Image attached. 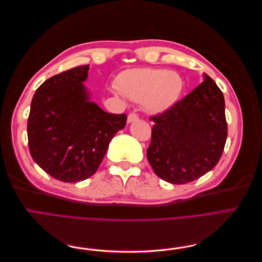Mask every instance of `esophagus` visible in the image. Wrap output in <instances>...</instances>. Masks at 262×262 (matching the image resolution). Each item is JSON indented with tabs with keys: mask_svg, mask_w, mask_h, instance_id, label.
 Returning a JSON list of instances; mask_svg holds the SVG:
<instances>
[{
	"mask_svg": "<svg viewBox=\"0 0 262 262\" xmlns=\"http://www.w3.org/2000/svg\"><path fill=\"white\" fill-rule=\"evenodd\" d=\"M138 119H139V116H138V114H136V113H130V114L128 115V122H129V123L138 120Z\"/></svg>",
	"mask_w": 262,
	"mask_h": 262,
	"instance_id": "obj_1",
	"label": "esophagus"
}]
</instances>
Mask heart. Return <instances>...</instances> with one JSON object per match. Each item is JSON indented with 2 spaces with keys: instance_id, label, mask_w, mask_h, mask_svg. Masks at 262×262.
<instances>
[{
  "instance_id": "heart-1",
  "label": "heart",
  "mask_w": 262,
  "mask_h": 262,
  "mask_svg": "<svg viewBox=\"0 0 262 262\" xmlns=\"http://www.w3.org/2000/svg\"><path fill=\"white\" fill-rule=\"evenodd\" d=\"M117 89L130 99L143 102L148 112L160 114L176 104L184 82L172 71L138 68L126 70L119 75Z\"/></svg>"
}]
</instances>
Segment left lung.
Listing matches in <instances>:
<instances>
[{
  "label": "left lung",
  "mask_w": 262,
  "mask_h": 262,
  "mask_svg": "<svg viewBox=\"0 0 262 262\" xmlns=\"http://www.w3.org/2000/svg\"><path fill=\"white\" fill-rule=\"evenodd\" d=\"M149 119L154 124L146 155L160 178L187 184L219 163L227 138L225 101L209 75L186 97Z\"/></svg>",
  "instance_id": "obj_1"
}]
</instances>
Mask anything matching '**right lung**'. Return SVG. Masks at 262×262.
Instances as JSON below:
<instances>
[{
    "label": "right lung",
    "mask_w": 262,
    "mask_h": 262,
    "mask_svg": "<svg viewBox=\"0 0 262 262\" xmlns=\"http://www.w3.org/2000/svg\"><path fill=\"white\" fill-rule=\"evenodd\" d=\"M89 66L45 81L31 100L27 122L29 152L50 176L63 182L94 175L110 141L124 128L125 114H109L90 100L83 82Z\"/></svg>",
    "instance_id": "add662e5"
}]
</instances>
